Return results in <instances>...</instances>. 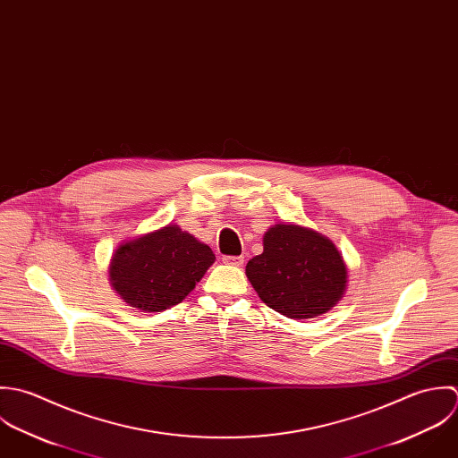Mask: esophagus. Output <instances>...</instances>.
I'll use <instances>...</instances> for the list:
<instances>
[{
	"instance_id": "34e87169",
	"label": "esophagus",
	"mask_w": 458,
	"mask_h": 458,
	"mask_svg": "<svg viewBox=\"0 0 458 458\" xmlns=\"http://www.w3.org/2000/svg\"><path fill=\"white\" fill-rule=\"evenodd\" d=\"M223 262L226 266H233V267H242L244 266V257H225Z\"/></svg>"
}]
</instances>
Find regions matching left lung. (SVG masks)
<instances>
[{"mask_svg": "<svg viewBox=\"0 0 458 458\" xmlns=\"http://www.w3.org/2000/svg\"><path fill=\"white\" fill-rule=\"evenodd\" d=\"M246 276L269 308L293 320L327 313L349 283L335 242L292 223H276L264 233V251L248 262Z\"/></svg>", "mask_w": 458, "mask_h": 458, "instance_id": "obj_1", "label": "left lung"}]
</instances>
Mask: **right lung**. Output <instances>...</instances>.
<instances>
[{
	"label": "right lung",
	"mask_w": 458,
	"mask_h": 458,
	"mask_svg": "<svg viewBox=\"0 0 458 458\" xmlns=\"http://www.w3.org/2000/svg\"><path fill=\"white\" fill-rule=\"evenodd\" d=\"M212 250L175 223L123 241L109 262V284L145 313L182 302L214 264Z\"/></svg>",
	"instance_id": "1"
}]
</instances>
